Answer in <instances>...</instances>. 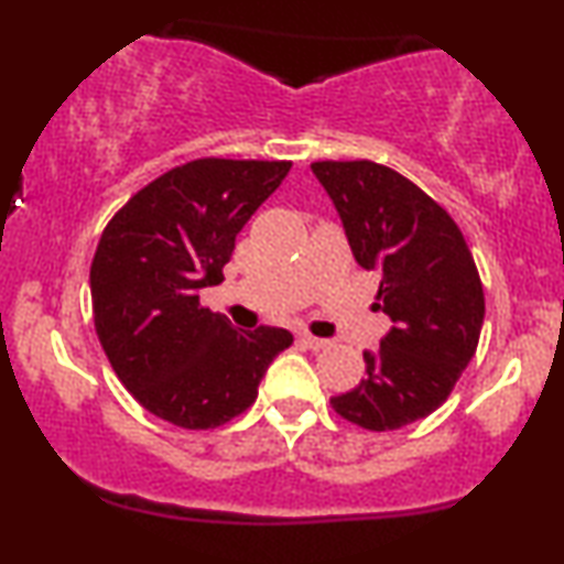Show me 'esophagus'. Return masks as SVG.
Listing matches in <instances>:
<instances>
[{
  "label": "esophagus",
  "instance_id": "1",
  "mask_svg": "<svg viewBox=\"0 0 564 564\" xmlns=\"http://www.w3.org/2000/svg\"><path fill=\"white\" fill-rule=\"evenodd\" d=\"M297 338H300V344L305 346V349H313V351H321V349H326V346H328L326 338H318V336H311V334H300Z\"/></svg>",
  "mask_w": 564,
  "mask_h": 564
}]
</instances>
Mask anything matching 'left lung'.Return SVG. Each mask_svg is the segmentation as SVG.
Listing matches in <instances>:
<instances>
[{"label":"left lung","instance_id":"obj_1","mask_svg":"<svg viewBox=\"0 0 564 564\" xmlns=\"http://www.w3.org/2000/svg\"><path fill=\"white\" fill-rule=\"evenodd\" d=\"M359 267L380 272L377 311L392 321L367 375L330 398L369 431L403 429L449 398L475 357L485 318L482 282L465 236L442 205L375 161H315Z\"/></svg>","mask_w":564,"mask_h":564}]
</instances>
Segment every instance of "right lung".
Instances as JSON below:
<instances>
[{"mask_svg": "<svg viewBox=\"0 0 564 564\" xmlns=\"http://www.w3.org/2000/svg\"><path fill=\"white\" fill-rule=\"evenodd\" d=\"M290 166L189 161L130 197L99 238L89 272L99 344L130 395L174 426L236 419L292 344L290 330H241L199 305V290L223 282L236 236Z\"/></svg>", "mask_w": 564, "mask_h": 564, "instance_id": "1", "label": "right lung"}]
</instances>
